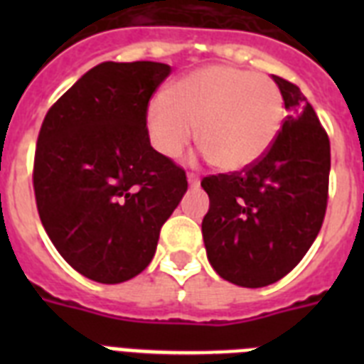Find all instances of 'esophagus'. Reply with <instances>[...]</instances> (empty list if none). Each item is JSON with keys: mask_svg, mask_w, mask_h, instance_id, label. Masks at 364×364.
<instances>
[{"mask_svg": "<svg viewBox=\"0 0 364 364\" xmlns=\"http://www.w3.org/2000/svg\"><path fill=\"white\" fill-rule=\"evenodd\" d=\"M187 179H188V185H191V187H198V185H200L198 173H193V171H188Z\"/></svg>", "mask_w": 364, "mask_h": 364, "instance_id": "esophagus-1", "label": "esophagus"}]
</instances>
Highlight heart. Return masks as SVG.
<instances>
[{"label":"heart","instance_id":"1","mask_svg":"<svg viewBox=\"0 0 364 364\" xmlns=\"http://www.w3.org/2000/svg\"><path fill=\"white\" fill-rule=\"evenodd\" d=\"M282 90L268 77L230 65H208L177 79L166 98L147 107L154 149L179 159L198 128V145L211 164L238 171L259 162L282 130Z\"/></svg>","mask_w":364,"mask_h":364}]
</instances>
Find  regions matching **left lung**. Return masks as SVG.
Returning a JSON list of instances; mask_svg holds the SVG:
<instances>
[{
    "instance_id": "obj_1",
    "label": "left lung",
    "mask_w": 364,
    "mask_h": 364,
    "mask_svg": "<svg viewBox=\"0 0 364 364\" xmlns=\"http://www.w3.org/2000/svg\"><path fill=\"white\" fill-rule=\"evenodd\" d=\"M285 117L276 141L242 171L202 179L210 210L202 221L213 270L240 287L287 276L321 230L328 200L331 143L300 88L272 75Z\"/></svg>"
}]
</instances>
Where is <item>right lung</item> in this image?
I'll list each match as a JSON object with an SVG mask.
<instances>
[{
  "instance_id": "add662e5",
  "label": "right lung",
  "mask_w": 364,
  "mask_h": 364,
  "mask_svg": "<svg viewBox=\"0 0 364 364\" xmlns=\"http://www.w3.org/2000/svg\"><path fill=\"white\" fill-rule=\"evenodd\" d=\"M160 62H104L48 109L33 160L37 211L65 262L122 283L153 260L160 228L187 193L185 170L149 141Z\"/></svg>"
}]
</instances>
